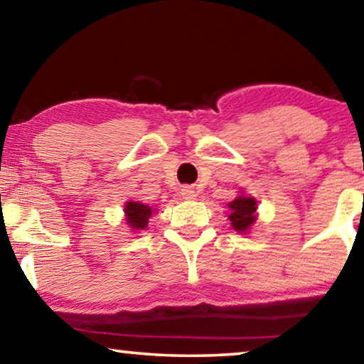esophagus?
Masks as SVG:
<instances>
[{
	"label": "esophagus",
	"instance_id": "esophagus-1",
	"mask_svg": "<svg viewBox=\"0 0 364 364\" xmlns=\"http://www.w3.org/2000/svg\"><path fill=\"white\" fill-rule=\"evenodd\" d=\"M181 196H183V199H194L198 194H196L193 186H183Z\"/></svg>",
	"mask_w": 364,
	"mask_h": 364
}]
</instances>
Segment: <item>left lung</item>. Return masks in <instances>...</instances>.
<instances>
[{"label":"left lung","mask_w":364,"mask_h":364,"mask_svg":"<svg viewBox=\"0 0 364 364\" xmlns=\"http://www.w3.org/2000/svg\"><path fill=\"white\" fill-rule=\"evenodd\" d=\"M230 209V222L236 232L246 233L256 222V210L257 200L255 198H247V196H238L235 200L228 204Z\"/></svg>","instance_id":"1"}]
</instances>
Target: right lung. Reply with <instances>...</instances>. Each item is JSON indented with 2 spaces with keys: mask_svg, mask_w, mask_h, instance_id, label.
Instances as JSON below:
<instances>
[{
  "mask_svg": "<svg viewBox=\"0 0 364 364\" xmlns=\"http://www.w3.org/2000/svg\"><path fill=\"white\" fill-rule=\"evenodd\" d=\"M152 207L146 204L134 203L131 200L124 205V213H126V223L132 228V232H137V230H144L147 227L149 218L152 215Z\"/></svg>",
  "mask_w": 364,
  "mask_h": 364,
  "instance_id": "obj_1",
  "label": "right lung"
}]
</instances>
